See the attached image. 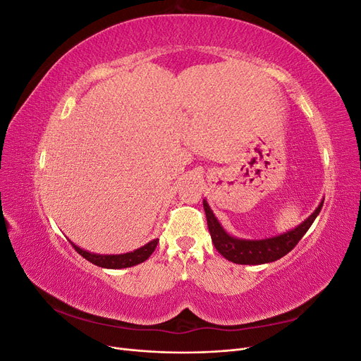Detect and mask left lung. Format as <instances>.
<instances>
[{
  "label": "left lung",
  "instance_id": "left-lung-1",
  "mask_svg": "<svg viewBox=\"0 0 361 361\" xmlns=\"http://www.w3.org/2000/svg\"><path fill=\"white\" fill-rule=\"evenodd\" d=\"M324 202L316 209L307 220L301 223L293 231H289L283 235L268 238V239H259V241H248V239H238L228 235L221 224L218 223L215 215L209 209L206 202H203L207 228L212 238V243L218 253L223 255L227 260L233 262L239 265H260L268 264V262H274L285 255L300 243V239L309 231V227L314 221V218L322 209Z\"/></svg>",
  "mask_w": 361,
  "mask_h": 361
}]
</instances>
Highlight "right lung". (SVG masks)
Masks as SVG:
<instances>
[{"mask_svg": "<svg viewBox=\"0 0 361 361\" xmlns=\"http://www.w3.org/2000/svg\"><path fill=\"white\" fill-rule=\"evenodd\" d=\"M73 245V248L78 251V255H81L84 259H87L89 262H92L93 265L102 267V268H110V269H118V268H129L141 264L146 259L150 257V255L154 253L157 245H158V239H154L149 244H146L145 247H141L135 251H130V253L126 255H93L89 253V251H84L80 247H76L73 243H71Z\"/></svg>", "mask_w": 361, "mask_h": 361, "instance_id": "1", "label": "right lung"}]
</instances>
